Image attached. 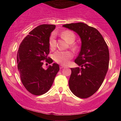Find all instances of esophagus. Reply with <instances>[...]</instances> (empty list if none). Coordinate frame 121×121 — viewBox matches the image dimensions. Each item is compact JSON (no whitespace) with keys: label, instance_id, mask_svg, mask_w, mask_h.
Returning a JSON list of instances; mask_svg holds the SVG:
<instances>
[{"label":"esophagus","instance_id":"1","mask_svg":"<svg viewBox=\"0 0 121 121\" xmlns=\"http://www.w3.org/2000/svg\"><path fill=\"white\" fill-rule=\"evenodd\" d=\"M65 68V66H63V65H61L60 66V68L61 69H62V68Z\"/></svg>","mask_w":121,"mask_h":121}]
</instances>
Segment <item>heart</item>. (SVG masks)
<instances>
[{"instance_id":"obj_1","label":"heart","mask_w":121,"mask_h":121,"mask_svg":"<svg viewBox=\"0 0 121 121\" xmlns=\"http://www.w3.org/2000/svg\"><path fill=\"white\" fill-rule=\"evenodd\" d=\"M61 35L65 41L70 44V47L73 51L78 49V44L73 43L76 40V36L73 31L70 30H65L61 34ZM55 38V34L52 33L49 39V47L52 50L55 49L56 47V41ZM72 57L73 54L70 51H57L53 55V60L62 65H66Z\"/></svg>"}]
</instances>
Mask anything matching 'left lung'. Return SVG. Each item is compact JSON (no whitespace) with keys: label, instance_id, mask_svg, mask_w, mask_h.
<instances>
[{"label":"left lung","instance_id":"8db88e82","mask_svg":"<svg viewBox=\"0 0 121 121\" xmlns=\"http://www.w3.org/2000/svg\"><path fill=\"white\" fill-rule=\"evenodd\" d=\"M63 27L77 33L82 43L81 51L74 61L80 67L71 68L69 88L76 96L88 98L99 89L108 72V45L97 29L85 23H70Z\"/></svg>","mask_w":121,"mask_h":121}]
</instances>
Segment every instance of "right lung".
I'll use <instances>...</instances> for the list:
<instances>
[{
    "label": "right lung",
    "mask_w": 121,
    "mask_h": 121,
    "mask_svg": "<svg viewBox=\"0 0 121 121\" xmlns=\"http://www.w3.org/2000/svg\"><path fill=\"white\" fill-rule=\"evenodd\" d=\"M55 27L52 24L37 26L23 39L17 51V69L21 81L25 88L34 95H42L49 91L60 70L56 63L47 69L43 68V61L50 64L53 62L48 55L49 39Z\"/></svg>",
    "instance_id": "right-lung-1"
}]
</instances>
